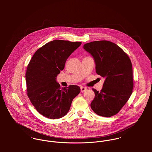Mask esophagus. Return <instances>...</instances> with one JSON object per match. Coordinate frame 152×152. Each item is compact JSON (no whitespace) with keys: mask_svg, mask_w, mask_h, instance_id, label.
I'll return each mask as SVG.
<instances>
[{"mask_svg":"<svg viewBox=\"0 0 152 152\" xmlns=\"http://www.w3.org/2000/svg\"><path fill=\"white\" fill-rule=\"evenodd\" d=\"M81 92H84L86 91H87V88L86 87H81Z\"/></svg>","mask_w":152,"mask_h":152,"instance_id":"34e87169","label":"esophagus"}]
</instances>
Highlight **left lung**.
I'll return each instance as SVG.
<instances>
[{
	"instance_id": "left-lung-1",
	"label": "left lung",
	"mask_w": 152,
	"mask_h": 152,
	"mask_svg": "<svg viewBox=\"0 0 152 152\" xmlns=\"http://www.w3.org/2000/svg\"><path fill=\"white\" fill-rule=\"evenodd\" d=\"M95 61L96 72L105 77L101 91L92 88L95 98L91 107L97 115L110 117L125 105L133 92V70L130 58L118 45L107 40L84 45Z\"/></svg>"
}]
</instances>
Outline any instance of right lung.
Wrapping results in <instances>:
<instances>
[{"label":"right lung","mask_w":152,"mask_h":152,"mask_svg":"<svg viewBox=\"0 0 152 152\" xmlns=\"http://www.w3.org/2000/svg\"><path fill=\"white\" fill-rule=\"evenodd\" d=\"M81 44L61 40L50 42L35 52L27 65V95L37 112L46 118L58 119L65 116L72 100L80 92L77 86L61 88L56 77Z\"/></svg>","instance_id":"1"}]
</instances>
